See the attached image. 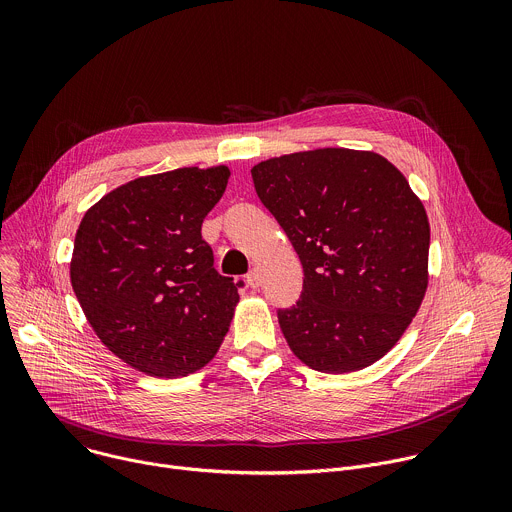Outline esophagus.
Instances as JSON below:
<instances>
[{"label": "esophagus", "instance_id": "34e87169", "mask_svg": "<svg viewBox=\"0 0 512 512\" xmlns=\"http://www.w3.org/2000/svg\"><path fill=\"white\" fill-rule=\"evenodd\" d=\"M247 283H249L253 289H257V287H259V283H261V275H259V271H257V269H251V271L247 273Z\"/></svg>", "mask_w": 512, "mask_h": 512}]
</instances>
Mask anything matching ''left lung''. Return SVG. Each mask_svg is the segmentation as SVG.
Returning <instances> with one entry per match:
<instances>
[{
	"instance_id": "8db88e82",
	"label": "left lung",
	"mask_w": 512,
	"mask_h": 512,
	"mask_svg": "<svg viewBox=\"0 0 512 512\" xmlns=\"http://www.w3.org/2000/svg\"><path fill=\"white\" fill-rule=\"evenodd\" d=\"M251 176L304 267L300 300L277 312L289 348L332 375L377 362L427 289L429 223L405 176L344 148L271 158Z\"/></svg>"
}]
</instances>
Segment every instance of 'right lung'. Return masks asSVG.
I'll use <instances>...</instances> for the list:
<instances>
[{
    "instance_id": "1",
    "label": "right lung",
    "mask_w": 512,
    "mask_h": 512,
    "mask_svg": "<svg viewBox=\"0 0 512 512\" xmlns=\"http://www.w3.org/2000/svg\"><path fill=\"white\" fill-rule=\"evenodd\" d=\"M229 168H178L135 178L87 210L70 283L101 342L129 367L186 377L229 332L239 287L214 269L202 221L221 200Z\"/></svg>"
}]
</instances>
